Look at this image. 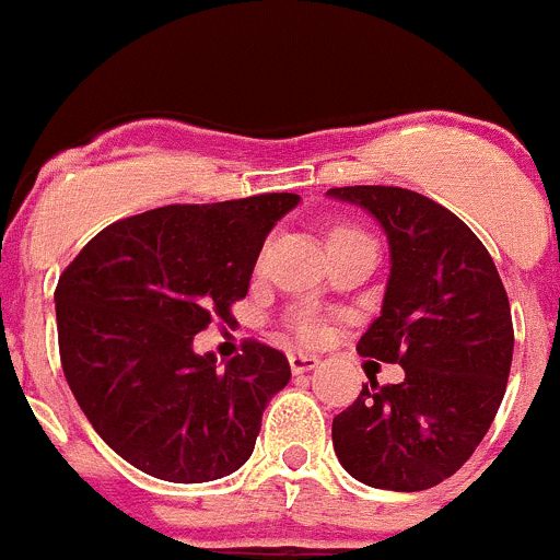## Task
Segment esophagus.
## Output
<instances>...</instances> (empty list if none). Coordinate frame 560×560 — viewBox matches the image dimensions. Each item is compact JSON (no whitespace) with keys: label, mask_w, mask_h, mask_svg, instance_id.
I'll return each instance as SVG.
<instances>
[{"label":"esophagus","mask_w":560,"mask_h":560,"mask_svg":"<svg viewBox=\"0 0 560 560\" xmlns=\"http://www.w3.org/2000/svg\"><path fill=\"white\" fill-rule=\"evenodd\" d=\"M287 358H290V369H292V372H295V374L312 372V369L319 363L317 355H312V352H301V350H292Z\"/></svg>","instance_id":"obj_1"}]
</instances>
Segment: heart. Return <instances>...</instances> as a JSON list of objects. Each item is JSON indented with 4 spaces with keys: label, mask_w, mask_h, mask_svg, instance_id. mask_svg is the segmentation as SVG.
<instances>
[{
    "label": "heart",
    "mask_w": 560,
    "mask_h": 560,
    "mask_svg": "<svg viewBox=\"0 0 560 560\" xmlns=\"http://www.w3.org/2000/svg\"><path fill=\"white\" fill-rule=\"evenodd\" d=\"M355 235H363V232H358L355 226H334V230H330V235H328V243L330 241H341V237H355ZM298 328H301L303 336H317L319 334L317 323H314L312 317H303L301 323H298Z\"/></svg>",
    "instance_id": "heart-1"
}]
</instances>
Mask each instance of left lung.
Here are the masks:
<instances>
[{
  "label": "left lung",
  "instance_id": "1",
  "mask_svg": "<svg viewBox=\"0 0 560 560\" xmlns=\"http://www.w3.org/2000/svg\"><path fill=\"white\" fill-rule=\"evenodd\" d=\"M388 237L383 312L358 352L399 363L405 380L369 377L334 418V452L352 479L418 492L457 474L506 394L514 328L509 295L485 243L452 210L394 186L330 188Z\"/></svg>",
  "mask_w": 560,
  "mask_h": 560
}]
</instances>
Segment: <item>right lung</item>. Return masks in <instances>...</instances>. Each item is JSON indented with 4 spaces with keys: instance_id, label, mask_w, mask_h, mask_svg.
<instances>
[{
    "instance_id": "1",
    "label": "right lung",
    "mask_w": 560,
    "mask_h": 560,
    "mask_svg": "<svg viewBox=\"0 0 560 560\" xmlns=\"http://www.w3.org/2000/svg\"><path fill=\"white\" fill-rule=\"evenodd\" d=\"M298 202L259 194L148 210L97 232L59 276L65 380L92 430L142 474L202 485L252 457L290 363L252 339L219 369L194 336L230 323L265 237Z\"/></svg>"
}]
</instances>
